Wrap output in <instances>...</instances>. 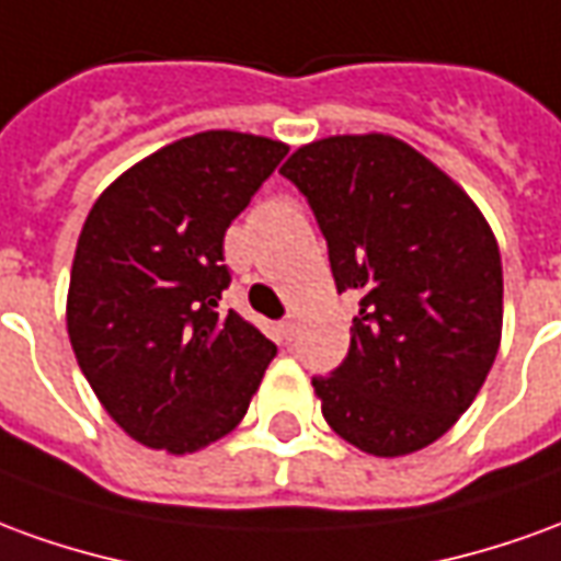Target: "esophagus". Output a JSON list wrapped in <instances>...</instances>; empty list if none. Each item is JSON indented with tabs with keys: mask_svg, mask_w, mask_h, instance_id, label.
Wrapping results in <instances>:
<instances>
[{
	"mask_svg": "<svg viewBox=\"0 0 561 561\" xmlns=\"http://www.w3.org/2000/svg\"><path fill=\"white\" fill-rule=\"evenodd\" d=\"M279 331H282V336H285V340H291V336L297 334V316H285V319H282V324H279Z\"/></svg>",
	"mask_w": 561,
	"mask_h": 561,
	"instance_id": "1",
	"label": "esophagus"
}]
</instances>
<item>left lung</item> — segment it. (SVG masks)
Wrapping results in <instances>:
<instances>
[{
  "mask_svg": "<svg viewBox=\"0 0 561 561\" xmlns=\"http://www.w3.org/2000/svg\"><path fill=\"white\" fill-rule=\"evenodd\" d=\"M279 172L316 215L336 291L358 297L346 358L312 376L328 425L382 458L434 444L499 355L504 279L485 218L382 133L304 145Z\"/></svg>",
  "mask_w": 561,
  "mask_h": 561,
  "instance_id": "obj_1",
  "label": "left lung"
}]
</instances>
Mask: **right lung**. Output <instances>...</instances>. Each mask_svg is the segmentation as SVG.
Masks as SVG:
<instances>
[{
	"label": "right lung",
	"instance_id": "1",
	"mask_svg": "<svg viewBox=\"0 0 561 561\" xmlns=\"http://www.w3.org/2000/svg\"><path fill=\"white\" fill-rule=\"evenodd\" d=\"M288 148L209 130L160 148L93 203L66 324L90 389L133 440L194 453L237 428L276 346L233 309L225 233Z\"/></svg>",
	"mask_w": 561,
	"mask_h": 561
}]
</instances>
